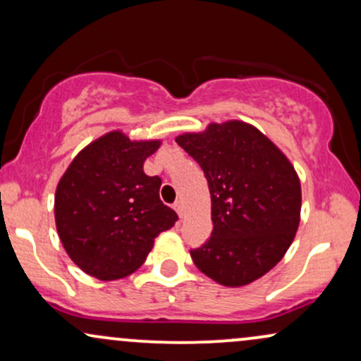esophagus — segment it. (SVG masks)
<instances>
[{"instance_id":"34e87169","label":"esophagus","mask_w":361,"mask_h":361,"mask_svg":"<svg viewBox=\"0 0 361 361\" xmlns=\"http://www.w3.org/2000/svg\"><path fill=\"white\" fill-rule=\"evenodd\" d=\"M175 210H176V214L181 216V219H183V215H185V208H183V202H181V200H176L175 202Z\"/></svg>"}]
</instances>
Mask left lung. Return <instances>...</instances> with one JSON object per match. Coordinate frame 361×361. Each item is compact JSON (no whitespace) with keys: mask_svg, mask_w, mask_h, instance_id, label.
Listing matches in <instances>:
<instances>
[{"mask_svg":"<svg viewBox=\"0 0 361 361\" xmlns=\"http://www.w3.org/2000/svg\"><path fill=\"white\" fill-rule=\"evenodd\" d=\"M176 142L205 173L212 237L190 250L195 266L228 288L267 274L293 244L301 216V183L286 154L242 121L208 124Z\"/></svg>","mask_w":361,"mask_h":361,"instance_id":"8db88e82","label":"left lung"}]
</instances>
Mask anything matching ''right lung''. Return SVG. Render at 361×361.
I'll return each mask as SVG.
<instances>
[{
    "mask_svg": "<svg viewBox=\"0 0 361 361\" xmlns=\"http://www.w3.org/2000/svg\"><path fill=\"white\" fill-rule=\"evenodd\" d=\"M161 141H131L111 131L85 146L60 178L55 224L65 252L101 281L133 274L154 238L178 220L159 200L161 178L142 169Z\"/></svg>",
    "mask_w": 361,
    "mask_h": 361,
    "instance_id": "right-lung-1",
    "label": "right lung"
}]
</instances>
